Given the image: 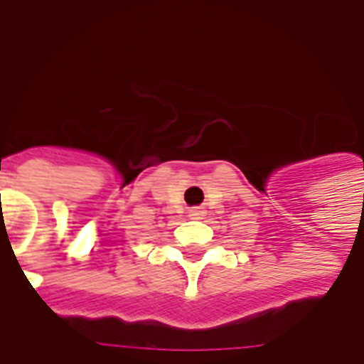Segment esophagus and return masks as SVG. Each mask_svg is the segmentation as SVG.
<instances>
[{"mask_svg":"<svg viewBox=\"0 0 364 364\" xmlns=\"http://www.w3.org/2000/svg\"><path fill=\"white\" fill-rule=\"evenodd\" d=\"M205 210L203 208H191L189 210V218H193V220H200L203 216H205Z\"/></svg>","mask_w":364,"mask_h":364,"instance_id":"esophagus-1","label":"esophagus"}]
</instances>
